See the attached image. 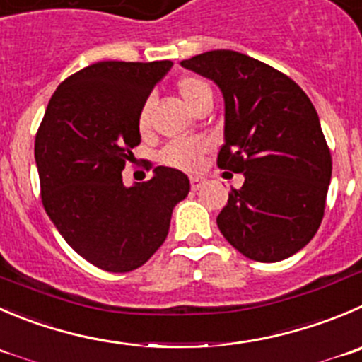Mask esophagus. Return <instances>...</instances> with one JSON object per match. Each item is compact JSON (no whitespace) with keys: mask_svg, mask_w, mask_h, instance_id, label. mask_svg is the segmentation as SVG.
<instances>
[{"mask_svg":"<svg viewBox=\"0 0 362 362\" xmlns=\"http://www.w3.org/2000/svg\"><path fill=\"white\" fill-rule=\"evenodd\" d=\"M202 185H204V179H202V177H197V175L190 177V187H192V190H194V192H197L199 188L202 187Z\"/></svg>","mask_w":362,"mask_h":362,"instance_id":"34e87169","label":"esophagus"}]
</instances>
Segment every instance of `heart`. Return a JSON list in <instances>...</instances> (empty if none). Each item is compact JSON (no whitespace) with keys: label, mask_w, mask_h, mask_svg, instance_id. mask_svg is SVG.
I'll return each instance as SVG.
<instances>
[{"label":"heart","mask_w":362,"mask_h":362,"mask_svg":"<svg viewBox=\"0 0 362 362\" xmlns=\"http://www.w3.org/2000/svg\"><path fill=\"white\" fill-rule=\"evenodd\" d=\"M175 90H177L179 98L183 99L185 105L195 113L202 108L204 105L213 101V90L202 78L197 76H183L179 78L175 83ZM136 127L140 133H147L151 127V103L146 101L139 110L136 115ZM208 151V146L202 140H179V142H172L161 151L160 160L161 163L168 165V167L179 168V170H192L197 167L199 160L202 154Z\"/></svg>","instance_id":"obj_1"}]
</instances>
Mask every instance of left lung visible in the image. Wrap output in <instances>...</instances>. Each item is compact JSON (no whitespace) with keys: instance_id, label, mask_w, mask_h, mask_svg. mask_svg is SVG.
Returning <instances> with one entry per match:
<instances>
[{"instance_id":"left-lung-1","label":"left lung","mask_w":362,"mask_h":362,"mask_svg":"<svg viewBox=\"0 0 362 362\" xmlns=\"http://www.w3.org/2000/svg\"><path fill=\"white\" fill-rule=\"evenodd\" d=\"M181 65L209 78L226 103L216 165L242 172L216 226L249 259L275 263L308 245L325 211L332 158L305 92L277 69L229 49Z\"/></svg>"}]
</instances>
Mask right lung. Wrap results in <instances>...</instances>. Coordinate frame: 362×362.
Instances as JSON below:
<instances>
[{"label":"right lung","mask_w":362,"mask_h":362,"mask_svg":"<svg viewBox=\"0 0 362 362\" xmlns=\"http://www.w3.org/2000/svg\"><path fill=\"white\" fill-rule=\"evenodd\" d=\"M170 67L168 60L88 65L58 85L37 132L44 209L65 242L101 270L142 267L190 192L187 175L170 167H156L144 183H122L140 144V106Z\"/></svg>","instance_id":"1"}]
</instances>
